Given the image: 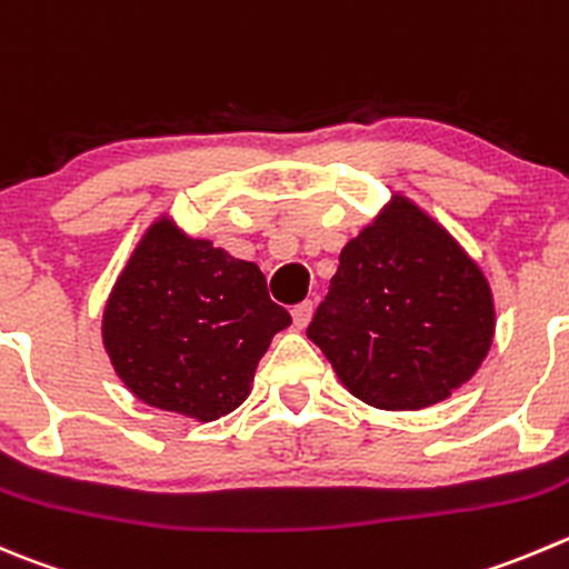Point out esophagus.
Returning a JSON list of instances; mask_svg holds the SVG:
<instances>
[{
	"label": "esophagus",
	"instance_id": "obj_1",
	"mask_svg": "<svg viewBox=\"0 0 569 569\" xmlns=\"http://www.w3.org/2000/svg\"><path fill=\"white\" fill-rule=\"evenodd\" d=\"M311 317H313V302L311 300H306V302H300V306L291 308V319H295V328L302 330L308 322H311Z\"/></svg>",
	"mask_w": 569,
	"mask_h": 569
}]
</instances>
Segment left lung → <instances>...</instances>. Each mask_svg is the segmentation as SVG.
I'll list each match as a JSON object with an SVG mask.
<instances>
[{
  "label": "left lung",
  "mask_w": 569,
  "mask_h": 569,
  "mask_svg": "<svg viewBox=\"0 0 569 569\" xmlns=\"http://www.w3.org/2000/svg\"><path fill=\"white\" fill-rule=\"evenodd\" d=\"M492 336V289L478 263L400 194L347 241L308 325L345 389L386 411L448 400L481 367Z\"/></svg>",
  "instance_id": "obj_1"
}]
</instances>
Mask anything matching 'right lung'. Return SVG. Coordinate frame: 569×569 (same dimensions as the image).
Here are the masks:
<instances>
[{"mask_svg": "<svg viewBox=\"0 0 569 569\" xmlns=\"http://www.w3.org/2000/svg\"><path fill=\"white\" fill-rule=\"evenodd\" d=\"M289 325L256 263L158 219L110 291L102 341L138 400L211 422L247 400L269 341Z\"/></svg>", "mask_w": 569, "mask_h": 569, "instance_id": "add662e5", "label": "right lung"}]
</instances>
